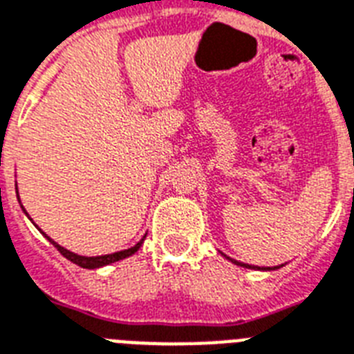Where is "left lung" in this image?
I'll return each mask as SVG.
<instances>
[{
    "instance_id": "8db88e82",
    "label": "left lung",
    "mask_w": 354,
    "mask_h": 354,
    "mask_svg": "<svg viewBox=\"0 0 354 354\" xmlns=\"http://www.w3.org/2000/svg\"><path fill=\"white\" fill-rule=\"evenodd\" d=\"M230 261H234L236 265H239V267H247V268H257V267H252V265H247V263H241V261H236V259H230ZM274 268H278V267H274ZM270 270V268H268Z\"/></svg>"
}]
</instances>
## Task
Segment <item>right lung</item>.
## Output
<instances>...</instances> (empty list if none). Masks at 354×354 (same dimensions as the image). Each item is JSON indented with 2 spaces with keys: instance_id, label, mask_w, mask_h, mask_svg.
Returning a JSON list of instances; mask_svg holds the SVG:
<instances>
[{
  "instance_id": "add662e5",
  "label": "right lung",
  "mask_w": 354,
  "mask_h": 354,
  "mask_svg": "<svg viewBox=\"0 0 354 354\" xmlns=\"http://www.w3.org/2000/svg\"><path fill=\"white\" fill-rule=\"evenodd\" d=\"M47 239H49L53 245H55L56 248H58V252L62 254L64 257H67L69 261L76 263L78 267H84V268H98V267H104V265H109V263H115L118 261V259H124V257L131 256V254H135L140 248V245L144 243V237L140 239V241L135 245V247L128 248V250H120V252H115V254H106V256H95V257H86V256H78V254L71 252V250H67V248L60 247L58 243H55L53 239H50L49 236H45Z\"/></svg>"
}]
</instances>
